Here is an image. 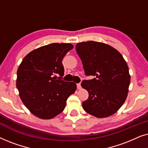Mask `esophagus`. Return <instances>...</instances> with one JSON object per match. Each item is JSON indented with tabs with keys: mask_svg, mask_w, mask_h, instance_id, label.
<instances>
[{
	"mask_svg": "<svg viewBox=\"0 0 148 148\" xmlns=\"http://www.w3.org/2000/svg\"><path fill=\"white\" fill-rule=\"evenodd\" d=\"M77 87L78 90H80V89H82V86H81V84H77Z\"/></svg>",
	"mask_w": 148,
	"mask_h": 148,
	"instance_id": "obj_1",
	"label": "esophagus"
}]
</instances>
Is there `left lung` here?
I'll list each match as a JSON object with an SVG mask.
<instances>
[{"label":"left lung","mask_w":148,"mask_h":148,"mask_svg":"<svg viewBox=\"0 0 148 148\" xmlns=\"http://www.w3.org/2000/svg\"><path fill=\"white\" fill-rule=\"evenodd\" d=\"M75 48L85 74L95 76L81 84L89 93L83 108L97 118L114 114L124 104L129 92L131 77L126 61L118 50L102 42H80Z\"/></svg>","instance_id":"8db88e82"}]
</instances>
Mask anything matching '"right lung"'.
Masks as SVG:
<instances>
[{"label":"right lung","mask_w":148,"mask_h":148,"mask_svg":"<svg viewBox=\"0 0 148 148\" xmlns=\"http://www.w3.org/2000/svg\"><path fill=\"white\" fill-rule=\"evenodd\" d=\"M71 44L52 43L32 50L20 64L16 86L24 105L34 115L51 119L65 108L66 100L75 92L77 85L64 82L62 60L73 49ZM60 75L58 79L54 77Z\"/></svg>","instance_id":"1"}]
</instances>
